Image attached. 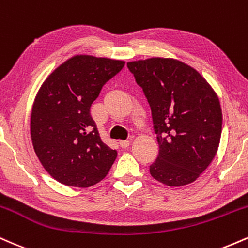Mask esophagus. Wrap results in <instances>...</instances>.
Here are the masks:
<instances>
[{
  "mask_svg": "<svg viewBox=\"0 0 248 248\" xmlns=\"http://www.w3.org/2000/svg\"><path fill=\"white\" fill-rule=\"evenodd\" d=\"M119 144H120L122 148H127V147H129L130 140H121L120 142H119Z\"/></svg>",
  "mask_w": 248,
  "mask_h": 248,
  "instance_id": "obj_1",
  "label": "esophagus"
}]
</instances>
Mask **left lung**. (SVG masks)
Returning a JSON list of instances; mask_svg holds the SVG:
<instances>
[{
  "instance_id": "1",
  "label": "left lung",
  "mask_w": 248,
  "mask_h": 248,
  "mask_svg": "<svg viewBox=\"0 0 248 248\" xmlns=\"http://www.w3.org/2000/svg\"><path fill=\"white\" fill-rule=\"evenodd\" d=\"M152 109L160 152L150 175L168 186L192 183L210 166L221 135L220 102L193 67L172 58L127 62Z\"/></svg>"
}]
</instances>
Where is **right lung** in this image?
<instances>
[{
  "mask_svg": "<svg viewBox=\"0 0 248 248\" xmlns=\"http://www.w3.org/2000/svg\"><path fill=\"white\" fill-rule=\"evenodd\" d=\"M124 61L72 57L45 79L33 101L30 134L37 157L59 183L88 187L106 177L118 153L101 141L91 116L102 86Z\"/></svg>",
  "mask_w": 248,
  "mask_h": 248,
  "instance_id": "obj_1",
  "label": "right lung"
}]
</instances>
